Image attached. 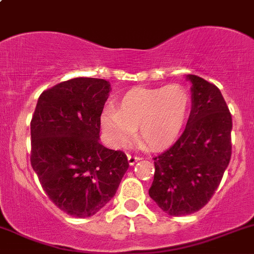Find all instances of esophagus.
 I'll list each match as a JSON object with an SVG mask.
<instances>
[{"instance_id":"esophagus-1","label":"esophagus","mask_w":254,"mask_h":254,"mask_svg":"<svg viewBox=\"0 0 254 254\" xmlns=\"http://www.w3.org/2000/svg\"><path fill=\"white\" fill-rule=\"evenodd\" d=\"M140 160L139 156H135V155H127V161H129V165L132 166Z\"/></svg>"}]
</instances>
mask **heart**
I'll list each match as a JSON object with an SVG mask.
<instances>
[{"label":"heart","mask_w":254,"mask_h":254,"mask_svg":"<svg viewBox=\"0 0 254 254\" xmlns=\"http://www.w3.org/2000/svg\"><path fill=\"white\" fill-rule=\"evenodd\" d=\"M189 106V92L181 84L134 88L120 98L118 109L104 111L102 127L113 147L129 145L137 127L142 145L160 150L172 145L179 136Z\"/></svg>","instance_id":"1"}]
</instances>
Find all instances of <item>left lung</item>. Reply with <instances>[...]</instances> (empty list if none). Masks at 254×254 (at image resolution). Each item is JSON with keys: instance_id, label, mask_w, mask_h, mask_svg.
<instances>
[{"instance_id": "obj_1", "label": "left lung", "mask_w": 254, "mask_h": 254, "mask_svg": "<svg viewBox=\"0 0 254 254\" xmlns=\"http://www.w3.org/2000/svg\"><path fill=\"white\" fill-rule=\"evenodd\" d=\"M191 111L175 145L153 158L155 176L148 194L171 216L193 214L205 206L231 158L232 118L221 92L195 75Z\"/></svg>"}]
</instances>
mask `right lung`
Wrapping results in <instances>:
<instances>
[{"label":"right lung","instance_id":"1","mask_svg":"<svg viewBox=\"0 0 254 254\" xmlns=\"http://www.w3.org/2000/svg\"><path fill=\"white\" fill-rule=\"evenodd\" d=\"M111 92L102 78L64 81L40 94L30 122V163L56 206L73 217L97 214L129 168L123 151L99 142Z\"/></svg>","mask_w":254,"mask_h":254}]
</instances>
